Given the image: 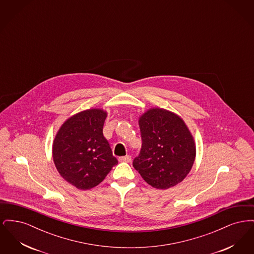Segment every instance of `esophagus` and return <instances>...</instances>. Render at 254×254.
Here are the masks:
<instances>
[{"mask_svg": "<svg viewBox=\"0 0 254 254\" xmlns=\"http://www.w3.org/2000/svg\"><path fill=\"white\" fill-rule=\"evenodd\" d=\"M119 161H120V162H127V163H129V162H131V156H130V155L123 156V157L119 158Z\"/></svg>", "mask_w": 254, "mask_h": 254, "instance_id": "34e87169", "label": "esophagus"}]
</instances>
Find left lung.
Instances as JSON below:
<instances>
[{
  "instance_id": "1",
  "label": "left lung",
  "mask_w": 254,
  "mask_h": 254,
  "mask_svg": "<svg viewBox=\"0 0 254 254\" xmlns=\"http://www.w3.org/2000/svg\"><path fill=\"white\" fill-rule=\"evenodd\" d=\"M140 153L133 167L151 187L167 190L181 183L195 159L193 138L179 116L165 109L148 110L139 120Z\"/></svg>"
}]
</instances>
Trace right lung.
<instances>
[{"mask_svg": "<svg viewBox=\"0 0 254 254\" xmlns=\"http://www.w3.org/2000/svg\"><path fill=\"white\" fill-rule=\"evenodd\" d=\"M107 113L88 109L61 127L53 143V160L61 176L79 190H89L103 181L118 164L103 127Z\"/></svg>", "mask_w": 254, "mask_h": 254, "instance_id": "right-lung-1", "label": "right lung"}]
</instances>
